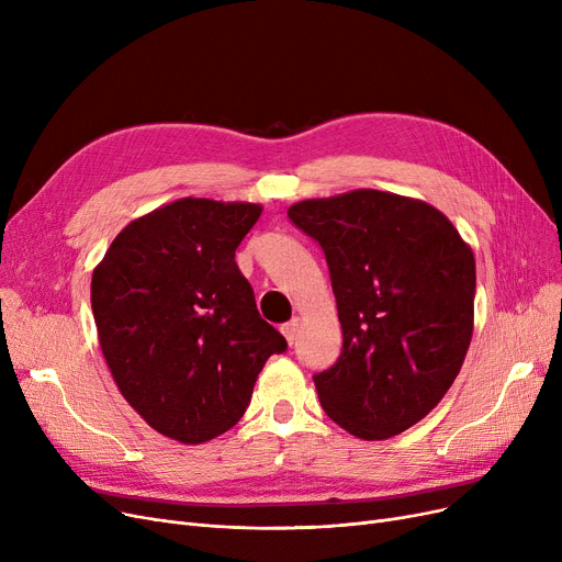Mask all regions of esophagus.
Returning <instances> with one entry per match:
<instances>
[{
  "label": "esophagus",
  "mask_w": 562,
  "mask_h": 562,
  "mask_svg": "<svg viewBox=\"0 0 562 562\" xmlns=\"http://www.w3.org/2000/svg\"><path fill=\"white\" fill-rule=\"evenodd\" d=\"M299 328H301V321H299V318H291L289 323H284V326H282V335H284V339H286L289 346H293V341H296Z\"/></svg>",
  "instance_id": "esophagus-1"
}]
</instances>
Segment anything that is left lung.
<instances>
[{
	"label": "left lung",
	"mask_w": 562,
	"mask_h": 562,
	"mask_svg": "<svg viewBox=\"0 0 562 562\" xmlns=\"http://www.w3.org/2000/svg\"><path fill=\"white\" fill-rule=\"evenodd\" d=\"M326 255L344 346L314 373L326 415L362 439L394 437L445 398L474 330L476 261L435 206L360 189L289 206Z\"/></svg>",
	"instance_id": "1"
}]
</instances>
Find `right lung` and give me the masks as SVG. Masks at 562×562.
I'll return each mask as SVG.
<instances>
[{
	"label": "right lung",
	"instance_id": "1",
	"mask_svg": "<svg viewBox=\"0 0 562 562\" xmlns=\"http://www.w3.org/2000/svg\"><path fill=\"white\" fill-rule=\"evenodd\" d=\"M259 214L250 202H170L132 221L93 271V316L117 390L184 445L239 422L261 367L286 350L234 261Z\"/></svg>",
	"mask_w": 562,
	"mask_h": 562
}]
</instances>
